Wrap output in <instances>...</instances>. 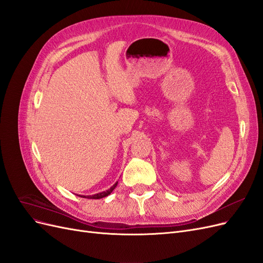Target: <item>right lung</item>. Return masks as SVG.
<instances>
[{
  "mask_svg": "<svg viewBox=\"0 0 263 263\" xmlns=\"http://www.w3.org/2000/svg\"><path fill=\"white\" fill-rule=\"evenodd\" d=\"M117 183L118 182H116L115 184L113 185V186H110V189H108L107 191H104V192H101V193H98V194H94V195H79V196H81V197H84V198H92V200H99V198H102V197H105V196H107V195H109L110 193L113 192V190L116 187V185H117Z\"/></svg>",
  "mask_w": 263,
  "mask_h": 263,
  "instance_id": "right-lung-1",
  "label": "right lung"
}]
</instances>
